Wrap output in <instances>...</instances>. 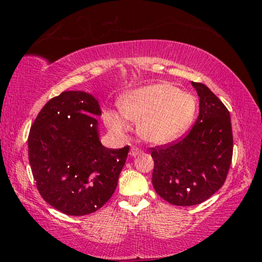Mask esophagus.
Here are the masks:
<instances>
[{"mask_svg":"<svg viewBox=\"0 0 262 262\" xmlns=\"http://www.w3.org/2000/svg\"><path fill=\"white\" fill-rule=\"evenodd\" d=\"M141 152H142V150H141L140 148H137V147H132L130 151H129V155H130L132 157H135V156H137V155H141Z\"/></svg>","mask_w":262,"mask_h":262,"instance_id":"obj_1","label":"esophagus"}]
</instances>
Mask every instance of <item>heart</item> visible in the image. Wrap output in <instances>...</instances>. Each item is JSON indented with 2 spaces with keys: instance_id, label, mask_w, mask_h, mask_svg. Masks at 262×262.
Segmentation results:
<instances>
[{
  "instance_id": "1",
  "label": "heart",
  "mask_w": 262,
  "mask_h": 262,
  "mask_svg": "<svg viewBox=\"0 0 262 262\" xmlns=\"http://www.w3.org/2000/svg\"><path fill=\"white\" fill-rule=\"evenodd\" d=\"M123 117L137 122V133L145 142L165 144L185 134L196 112V99L167 83L135 89L120 101ZM117 112L106 114V123L115 132L126 129V121Z\"/></svg>"
}]
</instances>
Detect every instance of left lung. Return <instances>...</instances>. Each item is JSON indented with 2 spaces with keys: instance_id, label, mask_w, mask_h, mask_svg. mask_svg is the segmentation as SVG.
<instances>
[{
  "instance_id": "1",
  "label": "left lung",
  "mask_w": 262,
  "mask_h": 262,
  "mask_svg": "<svg viewBox=\"0 0 262 262\" xmlns=\"http://www.w3.org/2000/svg\"><path fill=\"white\" fill-rule=\"evenodd\" d=\"M200 98V112L183 139L151 148L156 193L174 206H194L215 194L227 179L233 137L230 113L202 83L192 82Z\"/></svg>"
}]
</instances>
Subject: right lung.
Masks as SVG:
<instances>
[{"label":"right lung","instance_id":"right-lung-1","mask_svg":"<svg viewBox=\"0 0 262 262\" xmlns=\"http://www.w3.org/2000/svg\"><path fill=\"white\" fill-rule=\"evenodd\" d=\"M98 100L64 91L48 100L29 134V162L39 193L66 215L103 207L117 188L129 147L105 148L99 140Z\"/></svg>","mask_w":262,"mask_h":262}]
</instances>
